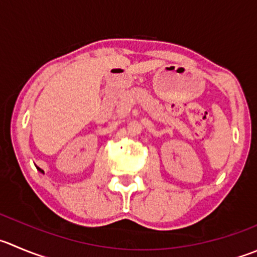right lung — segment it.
<instances>
[{"instance_id":"obj_1","label":"right lung","mask_w":257,"mask_h":257,"mask_svg":"<svg viewBox=\"0 0 257 257\" xmlns=\"http://www.w3.org/2000/svg\"><path fill=\"white\" fill-rule=\"evenodd\" d=\"M37 169H39V171L41 172V173H44V171H42V169H40V168H37Z\"/></svg>"}]
</instances>
